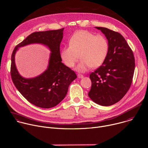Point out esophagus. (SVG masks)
<instances>
[{"label": "esophagus", "instance_id": "obj_1", "mask_svg": "<svg viewBox=\"0 0 148 148\" xmlns=\"http://www.w3.org/2000/svg\"><path fill=\"white\" fill-rule=\"evenodd\" d=\"M77 77L78 78H80V79H82L83 77V75H81V74H78L77 75Z\"/></svg>", "mask_w": 148, "mask_h": 148}]
</instances>
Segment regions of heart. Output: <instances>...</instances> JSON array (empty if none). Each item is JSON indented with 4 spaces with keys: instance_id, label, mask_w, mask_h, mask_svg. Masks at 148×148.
Wrapping results in <instances>:
<instances>
[{
    "instance_id": "heart-1",
    "label": "heart",
    "mask_w": 148,
    "mask_h": 148,
    "mask_svg": "<svg viewBox=\"0 0 148 148\" xmlns=\"http://www.w3.org/2000/svg\"><path fill=\"white\" fill-rule=\"evenodd\" d=\"M69 45L61 50V60L66 66L72 68L77 62L79 55L82 61L75 70L82 73L91 67L97 68L102 65L109 50V44L104 36H96L86 30L76 32L69 39Z\"/></svg>"
}]
</instances>
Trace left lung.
<instances>
[{"mask_svg": "<svg viewBox=\"0 0 148 148\" xmlns=\"http://www.w3.org/2000/svg\"><path fill=\"white\" fill-rule=\"evenodd\" d=\"M95 28L105 35L109 50L104 62L90 75L92 87L88 96L99 105L110 106L119 102L130 89L135 58L121 34L105 27Z\"/></svg>", "mask_w": 148, "mask_h": 148, "instance_id": "1", "label": "left lung"}]
</instances>
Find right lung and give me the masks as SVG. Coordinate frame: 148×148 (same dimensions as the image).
I'll use <instances>...</instances> for the list:
<instances>
[{"label":"right lung","mask_w":148,"mask_h":148,"mask_svg":"<svg viewBox=\"0 0 148 148\" xmlns=\"http://www.w3.org/2000/svg\"><path fill=\"white\" fill-rule=\"evenodd\" d=\"M64 29L33 33L14 48L12 55L11 76L14 84L25 99L40 108H52L62 101L70 84L77 78L75 72L62 62L60 57ZM33 43L44 45L50 50L49 65L40 75L25 78L17 71L15 55L19 47Z\"/></svg>","instance_id":"add662e5"}]
</instances>
